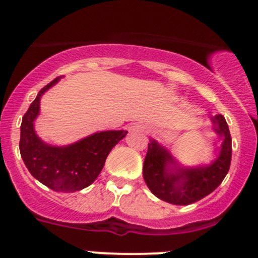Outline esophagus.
Instances as JSON below:
<instances>
[{
	"label": "esophagus",
	"mask_w": 258,
	"mask_h": 258,
	"mask_svg": "<svg viewBox=\"0 0 258 258\" xmlns=\"http://www.w3.org/2000/svg\"><path fill=\"white\" fill-rule=\"evenodd\" d=\"M131 131H140V132H147V127H146V125H142V124H134L133 126H131Z\"/></svg>",
	"instance_id": "1"
}]
</instances>
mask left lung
Instances as JSON below:
<instances>
[{
	"label": "left lung",
	"mask_w": 258,
	"mask_h": 258,
	"mask_svg": "<svg viewBox=\"0 0 258 258\" xmlns=\"http://www.w3.org/2000/svg\"><path fill=\"white\" fill-rule=\"evenodd\" d=\"M212 122L222 145L217 159L207 166L183 168L156 141L149 143L143 178L155 197L175 206H188L220 186L231 164V136L222 115L212 117Z\"/></svg>",
	"instance_id": "1"
}]
</instances>
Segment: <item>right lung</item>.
Returning a JSON list of instances; mask_svg holds the SVG:
<instances>
[{"label": "right lung", "instance_id": "right-lung-1", "mask_svg": "<svg viewBox=\"0 0 258 258\" xmlns=\"http://www.w3.org/2000/svg\"><path fill=\"white\" fill-rule=\"evenodd\" d=\"M60 80L56 77L38 92L20 125L19 149L27 169L41 183L59 192L83 190L97 179L109 151L126 136V131L94 133L76 143L56 147L42 142L33 121L40 112V99Z\"/></svg>", "mask_w": 258, "mask_h": 258}]
</instances>
